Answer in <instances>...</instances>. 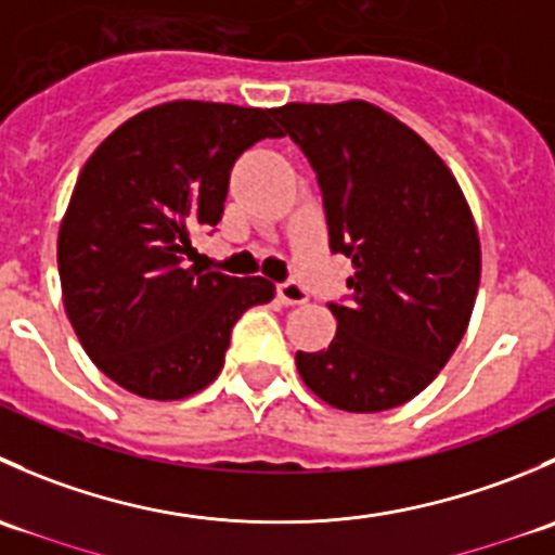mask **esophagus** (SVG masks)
<instances>
[{"instance_id":"34e87169","label":"esophagus","mask_w":555,"mask_h":555,"mask_svg":"<svg viewBox=\"0 0 555 555\" xmlns=\"http://www.w3.org/2000/svg\"><path fill=\"white\" fill-rule=\"evenodd\" d=\"M279 300L284 306H304L309 300V295H306V289L298 282H284L279 284Z\"/></svg>"}]
</instances>
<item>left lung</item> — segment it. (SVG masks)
Listing matches in <instances>:
<instances>
[{
    "instance_id": "left-lung-1",
    "label": "left lung",
    "mask_w": 555,
    "mask_h": 555,
    "mask_svg": "<svg viewBox=\"0 0 555 555\" xmlns=\"http://www.w3.org/2000/svg\"><path fill=\"white\" fill-rule=\"evenodd\" d=\"M317 171L330 246L351 257L338 330L298 351L319 400L378 413L413 400L467 333L480 284V236L449 166L382 106L293 102L273 109Z\"/></svg>"
}]
</instances>
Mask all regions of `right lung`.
I'll use <instances>...</instances> for the list:
<instances>
[{
	"mask_svg": "<svg viewBox=\"0 0 555 555\" xmlns=\"http://www.w3.org/2000/svg\"><path fill=\"white\" fill-rule=\"evenodd\" d=\"M266 137H284L273 109L179 99L128 117L82 166L59 228L61 295L93 365L131 395L206 389L238 317L276 295L262 276L184 268L236 158Z\"/></svg>",
	"mask_w": 555,
	"mask_h": 555,
	"instance_id": "1",
	"label": "right lung"
}]
</instances>
